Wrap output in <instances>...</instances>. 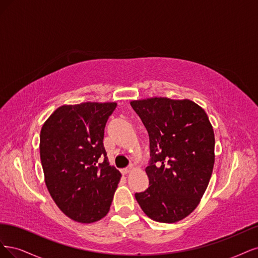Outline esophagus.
Segmentation results:
<instances>
[{
  "mask_svg": "<svg viewBox=\"0 0 258 258\" xmlns=\"http://www.w3.org/2000/svg\"><path fill=\"white\" fill-rule=\"evenodd\" d=\"M131 170H132V166H128V167H126V168H123V169L121 170V172H122V174H126V173H128Z\"/></svg>",
  "mask_w": 258,
  "mask_h": 258,
  "instance_id": "esophagus-1",
  "label": "esophagus"
}]
</instances>
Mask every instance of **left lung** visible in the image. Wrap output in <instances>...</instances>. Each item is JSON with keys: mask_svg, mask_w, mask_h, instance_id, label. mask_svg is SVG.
Returning <instances> with one entry per match:
<instances>
[{"mask_svg": "<svg viewBox=\"0 0 258 258\" xmlns=\"http://www.w3.org/2000/svg\"><path fill=\"white\" fill-rule=\"evenodd\" d=\"M150 140L149 186L135 194L153 221L174 223L201 202L214 165V133L203 108L188 99L131 102Z\"/></svg>", "mask_w": 258, "mask_h": 258, "instance_id": "left-lung-1", "label": "left lung"}]
</instances>
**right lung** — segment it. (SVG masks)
Masks as SVG:
<instances>
[{"mask_svg":"<svg viewBox=\"0 0 258 258\" xmlns=\"http://www.w3.org/2000/svg\"><path fill=\"white\" fill-rule=\"evenodd\" d=\"M115 103L61 106L40 131V161L47 188L60 210L79 223H93L109 211L120 171L104 147L106 123Z\"/></svg>","mask_w":258,"mask_h":258,"instance_id":"right-lung-1","label":"right lung"}]
</instances>
